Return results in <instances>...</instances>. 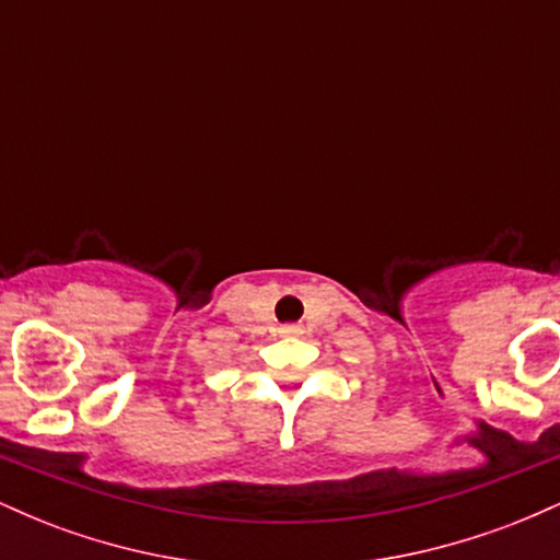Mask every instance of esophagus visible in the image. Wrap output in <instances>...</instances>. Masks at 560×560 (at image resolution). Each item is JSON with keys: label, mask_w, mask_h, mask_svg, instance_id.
Wrapping results in <instances>:
<instances>
[{"label": "esophagus", "mask_w": 560, "mask_h": 560, "mask_svg": "<svg viewBox=\"0 0 560 560\" xmlns=\"http://www.w3.org/2000/svg\"><path fill=\"white\" fill-rule=\"evenodd\" d=\"M300 331H302L300 326H294V324H287V326H281V329H279L281 337H298Z\"/></svg>", "instance_id": "34e87169"}]
</instances>
